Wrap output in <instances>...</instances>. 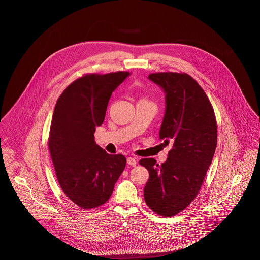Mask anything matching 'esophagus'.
Here are the masks:
<instances>
[{"label":"esophagus","mask_w":260,"mask_h":260,"mask_svg":"<svg viewBox=\"0 0 260 260\" xmlns=\"http://www.w3.org/2000/svg\"><path fill=\"white\" fill-rule=\"evenodd\" d=\"M127 163H128V165H130V166H136V164H137V160L134 158V157H128L127 158Z\"/></svg>","instance_id":"1"}]
</instances>
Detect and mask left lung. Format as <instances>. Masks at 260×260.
Here are the masks:
<instances>
[{
	"mask_svg": "<svg viewBox=\"0 0 260 260\" xmlns=\"http://www.w3.org/2000/svg\"><path fill=\"white\" fill-rule=\"evenodd\" d=\"M148 79L165 93L159 137L173 147L161 165L153 158L140 160L149 171L144 199L154 212L170 217L197 196L215 153L217 124L208 97L191 76L165 72Z\"/></svg>",
	"mask_w": 260,
	"mask_h": 260,
	"instance_id": "left-lung-1",
	"label": "left lung"
}]
</instances>
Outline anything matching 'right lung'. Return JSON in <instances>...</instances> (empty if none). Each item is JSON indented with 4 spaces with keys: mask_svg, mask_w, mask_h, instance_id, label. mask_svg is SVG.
Wrapping results in <instances>:
<instances>
[{
    "mask_svg": "<svg viewBox=\"0 0 260 260\" xmlns=\"http://www.w3.org/2000/svg\"><path fill=\"white\" fill-rule=\"evenodd\" d=\"M129 72L85 75L59 97L51 123L49 150L66 196L83 209L104 204L123 172L126 158L108 154L94 140L113 91Z\"/></svg>",
    "mask_w": 260,
    "mask_h": 260,
    "instance_id": "right-lung-1",
    "label": "right lung"
}]
</instances>
